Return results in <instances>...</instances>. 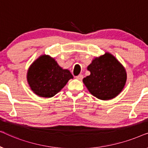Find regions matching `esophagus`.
Instances as JSON below:
<instances>
[{"mask_svg": "<svg viewBox=\"0 0 148 148\" xmlns=\"http://www.w3.org/2000/svg\"><path fill=\"white\" fill-rule=\"evenodd\" d=\"M75 77H76V79H79V80H82V79L84 78V76H83V75L80 74V75H79L76 76Z\"/></svg>", "mask_w": 148, "mask_h": 148, "instance_id": "obj_1", "label": "esophagus"}]
</instances>
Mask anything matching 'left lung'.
Wrapping results in <instances>:
<instances>
[{
    "mask_svg": "<svg viewBox=\"0 0 148 148\" xmlns=\"http://www.w3.org/2000/svg\"><path fill=\"white\" fill-rule=\"evenodd\" d=\"M90 75L83 82L91 94L102 100H110L119 94L124 88L127 73L114 56L105 53L93 60L88 66Z\"/></svg>",
    "mask_w": 148,
    "mask_h": 148,
    "instance_id": "8db88e82",
    "label": "left lung"
}]
</instances>
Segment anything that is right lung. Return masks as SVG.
I'll return each instance as SVG.
<instances>
[{
  "label": "right lung",
  "mask_w": 148,
  "mask_h": 148,
  "mask_svg": "<svg viewBox=\"0 0 148 148\" xmlns=\"http://www.w3.org/2000/svg\"><path fill=\"white\" fill-rule=\"evenodd\" d=\"M73 78L69 71L62 69L54 58L48 55H42L35 60L27 75L32 90L44 98L54 96Z\"/></svg>",
  "instance_id": "add662e5"
}]
</instances>
